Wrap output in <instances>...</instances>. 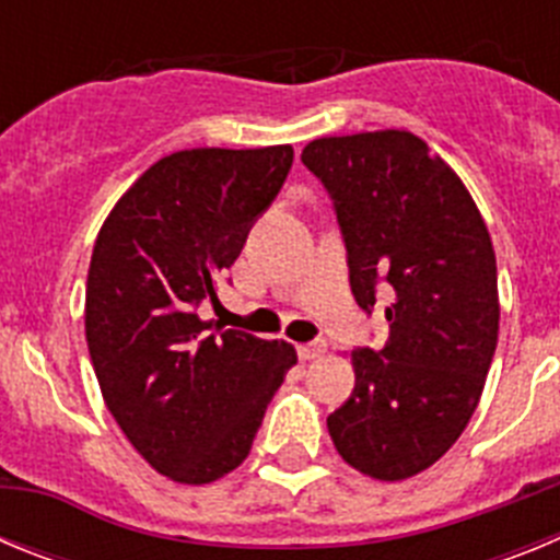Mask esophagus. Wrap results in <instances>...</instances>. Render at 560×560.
Returning <instances> with one entry per match:
<instances>
[{
  "label": "esophagus",
  "instance_id": "1",
  "mask_svg": "<svg viewBox=\"0 0 560 560\" xmlns=\"http://www.w3.org/2000/svg\"><path fill=\"white\" fill-rule=\"evenodd\" d=\"M325 350H328V345H325V341H311V345H300V350H296V353H300V359L303 361H311V359H319Z\"/></svg>",
  "mask_w": 560,
  "mask_h": 560
}]
</instances>
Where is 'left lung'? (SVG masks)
<instances>
[{
  "mask_svg": "<svg viewBox=\"0 0 560 560\" xmlns=\"http://www.w3.org/2000/svg\"><path fill=\"white\" fill-rule=\"evenodd\" d=\"M303 162L328 187L350 289L364 311L389 283V341L350 353L355 387L328 418L336 452L364 477L427 471L465 432L499 339L497 255L479 207L412 131L319 137Z\"/></svg>",
  "mask_w": 560,
  "mask_h": 560,
  "instance_id": "8db88e82",
  "label": "left lung"
}]
</instances>
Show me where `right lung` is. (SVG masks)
<instances>
[{
  "instance_id": "right-lung-1",
  "label": "right lung",
  "mask_w": 560,
  "mask_h": 560,
  "mask_svg": "<svg viewBox=\"0 0 560 560\" xmlns=\"http://www.w3.org/2000/svg\"><path fill=\"white\" fill-rule=\"evenodd\" d=\"M294 162L291 145L187 148L153 162L97 232L86 345L108 412L153 471L207 485L235 471L294 345L196 314Z\"/></svg>"
}]
</instances>
